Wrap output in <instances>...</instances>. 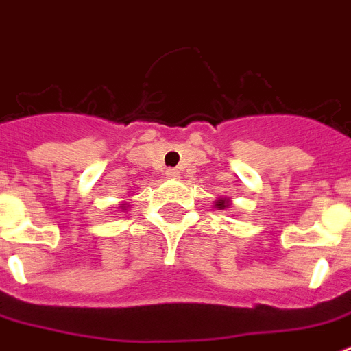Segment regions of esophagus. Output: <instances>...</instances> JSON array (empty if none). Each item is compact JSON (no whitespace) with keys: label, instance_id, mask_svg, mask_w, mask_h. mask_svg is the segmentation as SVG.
I'll return each instance as SVG.
<instances>
[{"label":"esophagus","instance_id":"obj_1","mask_svg":"<svg viewBox=\"0 0 351 351\" xmlns=\"http://www.w3.org/2000/svg\"><path fill=\"white\" fill-rule=\"evenodd\" d=\"M165 175L169 176V178H180V173L176 169H167L165 171Z\"/></svg>","mask_w":351,"mask_h":351}]
</instances>
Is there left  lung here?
<instances>
[{"label": "left lung", "mask_w": 351, "mask_h": 351, "mask_svg": "<svg viewBox=\"0 0 351 351\" xmlns=\"http://www.w3.org/2000/svg\"><path fill=\"white\" fill-rule=\"evenodd\" d=\"M215 206L219 209H228L230 208V200H228V198H219V200L215 202Z\"/></svg>", "instance_id": "1"}]
</instances>
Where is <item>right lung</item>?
<instances>
[{
  "instance_id": "1",
  "label": "right lung",
  "mask_w": 351,
  "mask_h": 351,
  "mask_svg": "<svg viewBox=\"0 0 351 351\" xmlns=\"http://www.w3.org/2000/svg\"><path fill=\"white\" fill-rule=\"evenodd\" d=\"M123 206H125V204H121V208H123Z\"/></svg>"
}]
</instances>
